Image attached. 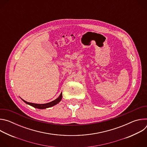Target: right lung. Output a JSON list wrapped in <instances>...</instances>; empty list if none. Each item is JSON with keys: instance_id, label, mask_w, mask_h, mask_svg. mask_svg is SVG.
<instances>
[{"instance_id": "right-lung-1", "label": "right lung", "mask_w": 147, "mask_h": 147, "mask_svg": "<svg viewBox=\"0 0 147 147\" xmlns=\"http://www.w3.org/2000/svg\"><path fill=\"white\" fill-rule=\"evenodd\" d=\"M61 99H62V93H61L60 96L55 100H54L51 102L45 103V104H36V103L28 102L23 99V100L27 104H28V105H31L35 108H38V109H46V108H49V107L55 105L57 104L61 100Z\"/></svg>"}]
</instances>
